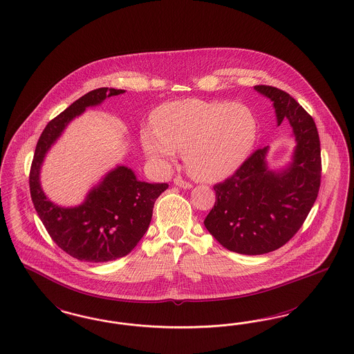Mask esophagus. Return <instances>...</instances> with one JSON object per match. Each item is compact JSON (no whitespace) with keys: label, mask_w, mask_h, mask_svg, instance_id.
<instances>
[{"label":"esophagus","mask_w":354,"mask_h":354,"mask_svg":"<svg viewBox=\"0 0 354 354\" xmlns=\"http://www.w3.org/2000/svg\"><path fill=\"white\" fill-rule=\"evenodd\" d=\"M173 183H174L176 186H178V187H181V189H192V187H193V185H192V183L183 181V178H180V177L174 178V180H173Z\"/></svg>","instance_id":"34e87169"}]
</instances>
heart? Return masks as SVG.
I'll list each match as a JSON object with an SVG mask.
<instances>
[{
	"label": "heart",
	"instance_id": "1",
	"mask_svg": "<svg viewBox=\"0 0 354 354\" xmlns=\"http://www.w3.org/2000/svg\"><path fill=\"white\" fill-rule=\"evenodd\" d=\"M155 127L140 140L149 159L168 168L185 149V162L195 178L207 183L232 176L249 156L257 140V121L241 104L186 99L161 105Z\"/></svg>",
	"mask_w": 354,
	"mask_h": 354
}]
</instances>
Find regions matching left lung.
<instances>
[{
  "mask_svg": "<svg viewBox=\"0 0 354 354\" xmlns=\"http://www.w3.org/2000/svg\"><path fill=\"white\" fill-rule=\"evenodd\" d=\"M254 90L272 102L277 125L289 121L296 147L279 169L268 167V146L258 149L230 178L214 186L216 202L205 227L225 249L245 255L276 250L296 234L318 196L322 171L313 117L276 87Z\"/></svg>",
  "mask_w": 354,
  "mask_h": 354,
  "instance_id": "8db88e82",
  "label": "left lung"
}]
</instances>
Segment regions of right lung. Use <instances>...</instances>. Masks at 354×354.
Returning a JSON list of instances; mask_svg holds the SVG:
<instances>
[{"label":"right lung","mask_w":354,"mask_h":354,"mask_svg":"<svg viewBox=\"0 0 354 354\" xmlns=\"http://www.w3.org/2000/svg\"><path fill=\"white\" fill-rule=\"evenodd\" d=\"M124 92L103 87L86 93L46 126L35 149L30 173L35 209L58 248L84 262L115 261L133 250L149 229L156 199L168 189V183L139 181L125 165L108 171L74 207L56 205L41 187L40 171L46 153L68 124L87 108Z\"/></svg>","instance_id":"1"}]
</instances>
